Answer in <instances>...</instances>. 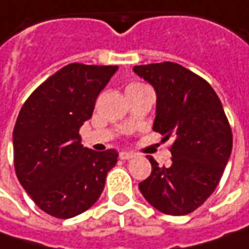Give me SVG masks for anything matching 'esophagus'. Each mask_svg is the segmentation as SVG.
Here are the masks:
<instances>
[{
	"label": "esophagus",
	"mask_w": 249,
	"mask_h": 249,
	"mask_svg": "<svg viewBox=\"0 0 249 249\" xmlns=\"http://www.w3.org/2000/svg\"><path fill=\"white\" fill-rule=\"evenodd\" d=\"M133 157H134V155H133L131 152H126V151H122L119 154V158L123 159V160H129V159H131Z\"/></svg>",
	"instance_id": "obj_1"
}]
</instances>
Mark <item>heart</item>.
I'll use <instances>...</instances> for the list:
<instances>
[{"label":"heart","instance_id":"obj_1","mask_svg":"<svg viewBox=\"0 0 249 249\" xmlns=\"http://www.w3.org/2000/svg\"><path fill=\"white\" fill-rule=\"evenodd\" d=\"M139 86H144V84H140V83H130L127 86V89H131V87H139Z\"/></svg>","mask_w":249,"mask_h":249}]
</instances>
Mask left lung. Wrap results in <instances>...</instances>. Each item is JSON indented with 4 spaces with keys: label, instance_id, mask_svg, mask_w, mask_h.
I'll list each match as a JSON object with an SVG mask.
<instances>
[{
    "label": "left lung",
    "instance_id": "1",
    "mask_svg": "<svg viewBox=\"0 0 249 249\" xmlns=\"http://www.w3.org/2000/svg\"><path fill=\"white\" fill-rule=\"evenodd\" d=\"M157 92L154 127L173 140L172 162L139 184L144 198L162 213H191L215 191L233 148V134L222 102L211 84L175 62L134 66Z\"/></svg>",
    "mask_w": 249,
    "mask_h": 249
}]
</instances>
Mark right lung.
<instances>
[{
    "instance_id": "add662e5",
    "label": "right lung",
    "mask_w": 249,
    "mask_h": 249,
    "mask_svg": "<svg viewBox=\"0 0 249 249\" xmlns=\"http://www.w3.org/2000/svg\"><path fill=\"white\" fill-rule=\"evenodd\" d=\"M118 66L69 63L26 100L14 129L18 180L45 213L69 219L97 202L118 152L82 145L79 130Z\"/></svg>"
}]
</instances>
